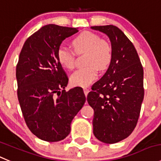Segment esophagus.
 Segmentation results:
<instances>
[{
	"mask_svg": "<svg viewBox=\"0 0 161 161\" xmlns=\"http://www.w3.org/2000/svg\"><path fill=\"white\" fill-rule=\"evenodd\" d=\"M84 92H85V95L87 96L88 93L89 92V88H84Z\"/></svg>",
	"mask_w": 161,
	"mask_h": 161,
	"instance_id": "esophagus-1",
	"label": "esophagus"
}]
</instances>
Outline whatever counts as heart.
Listing matches in <instances>:
<instances>
[{
    "label": "heart",
    "mask_w": 161,
    "mask_h": 161,
    "mask_svg": "<svg viewBox=\"0 0 161 161\" xmlns=\"http://www.w3.org/2000/svg\"><path fill=\"white\" fill-rule=\"evenodd\" d=\"M74 51L77 53L86 52L84 68L76 70L70 76V82L74 86L86 87L97 78L99 68L105 69L112 59V48L107 41L91 31L80 34L72 41ZM57 58L62 66L72 69L75 65V53L65 46L62 45L57 51Z\"/></svg>",
    "instance_id": "obj_1"
}]
</instances>
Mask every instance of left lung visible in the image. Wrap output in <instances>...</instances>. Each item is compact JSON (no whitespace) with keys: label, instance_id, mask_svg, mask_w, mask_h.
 <instances>
[{"label":"left lung","instance_id":"1","mask_svg":"<svg viewBox=\"0 0 161 161\" xmlns=\"http://www.w3.org/2000/svg\"><path fill=\"white\" fill-rule=\"evenodd\" d=\"M91 28L106 34L112 48L109 68L87 96L94 110L93 134L100 142L114 144L130 136L137 123L144 99L143 67L134 46L119 27Z\"/></svg>","mask_w":161,"mask_h":161}]
</instances>
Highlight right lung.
Returning <instances> with one entry per match:
<instances>
[{"label": "right lung", "mask_w": 161, "mask_h": 161, "mask_svg": "<svg viewBox=\"0 0 161 161\" xmlns=\"http://www.w3.org/2000/svg\"><path fill=\"white\" fill-rule=\"evenodd\" d=\"M76 28L48 24L24 42L16 65L17 96L27 127L41 140L54 142L69 134L73 118L86 98L80 87L65 92L69 78L57 58L64 39Z\"/></svg>", "instance_id": "right-lung-1"}]
</instances>
